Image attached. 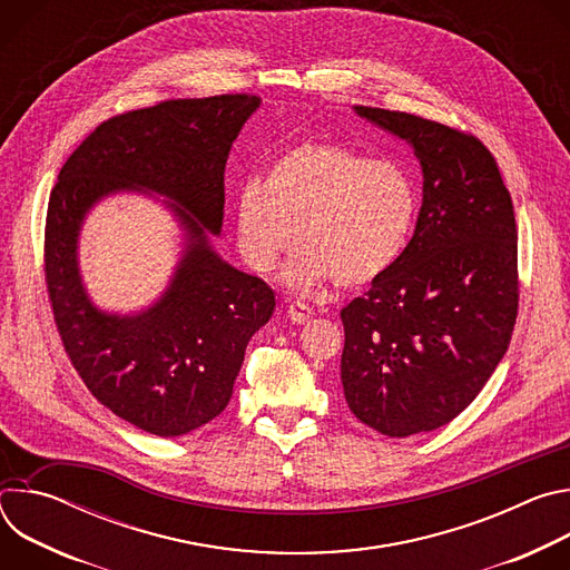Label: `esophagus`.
Returning <instances> with one entry per match:
<instances>
[{
    "mask_svg": "<svg viewBox=\"0 0 570 570\" xmlns=\"http://www.w3.org/2000/svg\"><path fill=\"white\" fill-rule=\"evenodd\" d=\"M288 317L295 324H304V322H308L313 317V308L302 304V302H293V304H288Z\"/></svg>",
    "mask_w": 570,
    "mask_h": 570,
    "instance_id": "1",
    "label": "esophagus"
}]
</instances>
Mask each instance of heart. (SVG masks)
Listing matches in <instances>:
<instances>
[{"label":"heart","instance_id":"1","mask_svg":"<svg viewBox=\"0 0 570 570\" xmlns=\"http://www.w3.org/2000/svg\"><path fill=\"white\" fill-rule=\"evenodd\" d=\"M417 216V189L396 161L327 139L286 148L262 183L236 198V234L246 262L271 273L293 246L299 253L284 279L311 293L334 279L358 288L401 257Z\"/></svg>","mask_w":570,"mask_h":570}]
</instances>
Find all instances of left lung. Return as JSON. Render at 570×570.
Listing matches in <instances>:
<instances>
[{
    "label": "left lung",
    "mask_w": 570,
    "mask_h": 570,
    "mask_svg": "<svg viewBox=\"0 0 570 570\" xmlns=\"http://www.w3.org/2000/svg\"><path fill=\"white\" fill-rule=\"evenodd\" d=\"M356 112L413 146L424 203L396 264L341 311V381L356 420L409 438L458 417L508 352L519 313L514 205L475 135L409 112Z\"/></svg>",
    "instance_id": "8db88e82"
}]
</instances>
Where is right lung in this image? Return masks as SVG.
<instances>
[{"label": "right lung", "instance_id": "right-lung-1", "mask_svg": "<svg viewBox=\"0 0 570 570\" xmlns=\"http://www.w3.org/2000/svg\"><path fill=\"white\" fill-rule=\"evenodd\" d=\"M253 95L171 99L99 124L62 165L45 225V282L62 347L117 417L178 438L218 417L243 354L275 311L273 288L225 264L207 243L225 205V161ZM119 188L169 195L188 250L163 299L139 316H108L85 295L75 236L85 212Z\"/></svg>", "mask_w": 570, "mask_h": 570}]
</instances>
